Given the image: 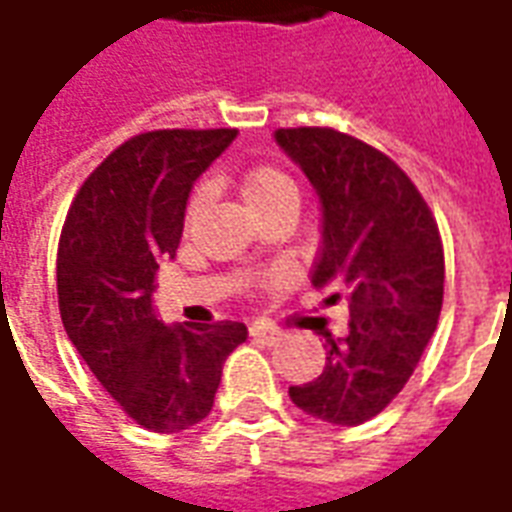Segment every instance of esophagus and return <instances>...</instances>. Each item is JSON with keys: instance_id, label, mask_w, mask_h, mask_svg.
<instances>
[{"instance_id": "obj_1", "label": "esophagus", "mask_w": 512, "mask_h": 512, "mask_svg": "<svg viewBox=\"0 0 512 512\" xmlns=\"http://www.w3.org/2000/svg\"><path fill=\"white\" fill-rule=\"evenodd\" d=\"M249 334L255 337L257 343L268 345V348H271V345H277L279 340H282V334H279L277 329H271L268 323H252V326H249Z\"/></svg>"}]
</instances>
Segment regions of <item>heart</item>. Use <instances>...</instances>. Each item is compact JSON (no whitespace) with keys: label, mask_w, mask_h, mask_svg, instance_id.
<instances>
[{"label":"heart","mask_w":512,"mask_h":512,"mask_svg":"<svg viewBox=\"0 0 512 512\" xmlns=\"http://www.w3.org/2000/svg\"><path fill=\"white\" fill-rule=\"evenodd\" d=\"M241 197L246 208L260 216V213L274 211V208H299V186L288 172L277 167H255L241 178ZM202 208V191L194 194L186 208V222H194Z\"/></svg>","instance_id":"heart-1"}]
</instances>
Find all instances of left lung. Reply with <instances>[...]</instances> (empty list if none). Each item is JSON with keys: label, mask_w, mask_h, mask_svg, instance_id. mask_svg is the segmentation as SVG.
I'll return each mask as SVG.
<instances>
[{"label": "left lung", "mask_w": 512, "mask_h": 512, "mask_svg": "<svg viewBox=\"0 0 512 512\" xmlns=\"http://www.w3.org/2000/svg\"><path fill=\"white\" fill-rule=\"evenodd\" d=\"M285 156L321 202V252L312 285L326 304L348 301V332L326 334V367L290 386L310 417L354 428L406 386L436 332L444 299L439 227L392 158L334 128H279Z\"/></svg>", "instance_id": "8db88e82"}]
</instances>
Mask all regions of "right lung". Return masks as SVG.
<instances>
[{
	"mask_svg": "<svg viewBox=\"0 0 512 512\" xmlns=\"http://www.w3.org/2000/svg\"><path fill=\"white\" fill-rule=\"evenodd\" d=\"M235 128L147 131L120 145L76 194L57 252L62 326L93 376L136 425L180 433L211 414L246 326H167L150 293L175 255L194 183Z\"/></svg>",
	"mask_w": 512,
	"mask_h": 512,
	"instance_id": "1",
	"label": "right lung"
}]
</instances>
